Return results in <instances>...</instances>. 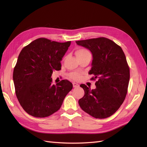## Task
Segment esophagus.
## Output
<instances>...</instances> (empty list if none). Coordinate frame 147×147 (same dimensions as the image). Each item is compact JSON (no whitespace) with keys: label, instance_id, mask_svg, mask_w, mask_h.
<instances>
[{"label":"esophagus","instance_id":"obj_1","mask_svg":"<svg viewBox=\"0 0 147 147\" xmlns=\"http://www.w3.org/2000/svg\"><path fill=\"white\" fill-rule=\"evenodd\" d=\"M73 87H78L79 86V85L78 83H73Z\"/></svg>","mask_w":147,"mask_h":147}]
</instances>
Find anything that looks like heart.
Returning <instances> with one entry per match:
<instances>
[{
  "label": "heart",
  "instance_id": "heart-1",
  "mask_svg": "<svg viewBox=\"0 0 147 147\" xmlns=\"http://www.w3.org/2000/svg\"><path fill=\"white\" fill-rule=\"evenodd\" d=\"M88 52H89L85 49H80L77 50L76 52V55L78 57V56H80L81 55H83V54H86V53H88ZM69 78L71 79H73L74 80H77L81 77V74H80V73H78V72H73V73H71L69 74Z\"/></svg>",
  "mask_w": 147,
  "mask_h": 147
}]
</instances>
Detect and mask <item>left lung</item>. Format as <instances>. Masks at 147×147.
Instances as JSON below:
<instances>
[{"mask_svg": "<svg viewBox=\"0 0 147 147\" xmlns=\"http://www.w3.org/2000/svg\"><path fill=\"white\" fill-rule=\"evenodd\" d=\"M93 55L89 74L96 80V88L82 84L85 95L78 103L83 111L96 119L111 116L123 104L127 92L129 67L120 46L105 37L76 41Z\"/></svg>", "mask_w": 147, "mask_h": 147, "instance_id": "left-lung-1", "label": "left lung"}]
</instances>
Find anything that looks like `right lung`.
<instances>
[{
    "label": "right lung",
    "mask_w": 147,
    "mask_h": 147,
    "mask_svg": "<svg viewBox=\"0 0 147 147\" xmlns=\"http://www.w3.org/2000/svg\"><path fill=\"white\" fill-rule=\"evenodd\" d=\"M71 41L60 43L45 38L35 40L21 50L13 71L15 92L28 114L45 117L61 108L73 84L63 80L52 85L53 71L61 69V61Z\"/></svg>",
    "instance_id": "obj_1"
}]
</instances>
